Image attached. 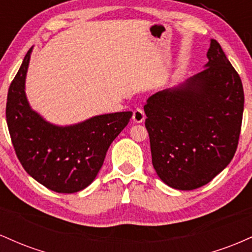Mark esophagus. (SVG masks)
<instances>
[{
  "label": "esophagus",
  "instance_id": "34e87169",
  "mask_svg": "<svg viewBox=\"0 0 252 252\" xmlns=\"http://www.w3.org/2000/svg\"><path fill=\"white\" fill-rule=\"evenodd\" d=\"M146 118V115H144L143 110L141 109H136L134 112H132V121L135 123H142Z\"/></svg>",
  "mask_w": 252,
  "mask_h": 252
}]
</instances>
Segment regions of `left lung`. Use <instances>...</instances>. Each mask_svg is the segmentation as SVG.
Listing matches in <instances>:
<instances>
[{
  "instance_id": "8db88e82",
  "label": "left lung",
  "mask_w": 252,
  "mask_h": 252,
  "mask_svg": "<svg viewBox=\"0 0 252 252\" xmlns=\"http://www.w3.org/2000/svg\"><path fill=\"white\" fill-rule=\"evenodd\" d=\"M204 70L144 105L152 162L169 187L192 190L218 175L232 160L241 134L242 80L211 39Z\"/></svg>"
}]
</instances>
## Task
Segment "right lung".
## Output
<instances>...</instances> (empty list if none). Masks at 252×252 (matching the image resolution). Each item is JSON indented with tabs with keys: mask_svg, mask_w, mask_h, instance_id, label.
Listing matches in <instances>:
<instances>
[{
	"mask_svg": "<svg viewBox=\"0 0 252 252\" xmlns=\"http://www.w3.org/2000/svg\"><path fill=\"white\" fill-rule=\"evenodd\" d=\"M31 54L32 48L8 91L5 117L11 142L34 180L57 193L79 192L96 179L110 144L132 112L97 115L70 126L48 122L32 109L26 94Z\"/></svg>",
	"mask_w": 252,
	"mask_h": 252,
	"instance_id": "add662e5",
	"label": "right lung"
}]
</instances>
